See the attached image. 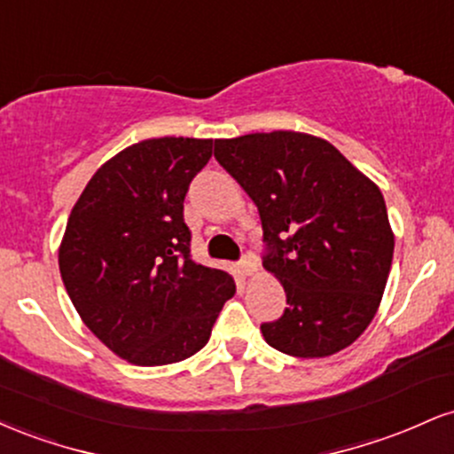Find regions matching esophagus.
Wrapping results in <instances>:
<instances>
[{
  "label": "esophagus",
  "instance_id": "34e87169",
  "mask_svg": "<svg viewBox=\"0 0 454 454\" xmlns=\"http://www.w3.org/2000/svg\"><path fill=\"white\" fill-rule=\"evenodd\" d=\"M241 270H243V275H247V278H252V275H256V273H258V262H256V258H254V256H243V260H241Z\"/></svg>",
  "mask_w": 454,
  "mask_h": 454
}]
</instances>
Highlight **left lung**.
<instances>
[{
  "mask_svg": "<svg viewBox=\"0 0 454 454\" xmlns=\"http://www.w3.org/2000/svg\"><path fill=\"white\" fill-rule=\"evenodd\" d=\"M215 160L258 207L262 264L284 286V316L260 325L269 346L322 358L356 341L393 262L380 187L328 140L290 129L215 140Z\"/></svg>",
  "mask_w": 454,
  "mask_h": 454,
  "instance_id": "obj_1",
  "label": "left lung"
}]
</instances>
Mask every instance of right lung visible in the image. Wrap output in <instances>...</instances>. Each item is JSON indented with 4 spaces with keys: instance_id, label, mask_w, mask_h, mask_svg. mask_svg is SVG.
Returning a JSON list of instances; mask_svg holds the SVG:
<instances>
[{
    "instance_id": "obj_1",
    "label": "right lung",
    "mask_w": 454,
    "mask_h": 454,
    "mask_svg": "<svg viewBox=\"0 0 454 454\" xmlns=\"http://www.w3.org/2000/svg\"><path fill=\"white\" fill-rule=\"evenodd\" d=\"M211 138H149L98 168L67 217L61 279L87 328L143 367L205 348L237 293L226 270L192 260L184 200Z\"/></svg>"
}]
</instances>
